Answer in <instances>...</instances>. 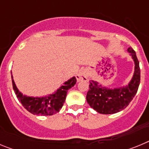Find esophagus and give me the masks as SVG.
I'll return each instance as SVG.
<instances>
[{
  "label": "esophagus",
  "mask_w": 149,
  "mask_h": 149,
  "mask_svg": "<svg viewBox=\"0 0 149 149\" xmlns=\"http://www.w3.org/2000/svg\"><path fill=\"white\" fill-rule=\"evenodd\" d=\"M76 78H77V82L80 81H88V74L86 70L79 71L78 73L76 74Z\"/></svg>",
  "instance_id": "obj_1"
}]
</instances>
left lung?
<instances>
[{
    "instance_id": "8db88e82",
    "label": "left lung",
    "mask_w": 149,
    "mask_h": 149,
    "mask_svg": "<svg viewBox=\"0 0 149 149\" xmlns=\"http://www.w3.org/2000/svg\"><path fill=\"white\" fill-rule=\"evenodd\" d=\"M127 51L134 61V73L131 81L123 87L110 88L94 81H89L86 101L89 106L101 114H113L126 108L132 101L140 83V68L136 53L131 47Z\"/></svg>"
}]
</instances>
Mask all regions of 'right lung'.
I'll use <instances>...</instances> for the list:
<instances>
[{
  "mask_svg": "<svg viewBox=\"0 0 149 149\" xmlns=\"http://www.w3.org/2000/svg\"><path fill=\"white\" fill-rule=\"evenodd\" d=\"M12 82L18 101L27 111L36 116H52L60 111L65 101L68 90L74 86L77 81L75 77H72L56 92L45 97H30L23 95L15 86L13 76Z\"/></svg>",
  "mask_w": 149,
  "mask_h": 149,
  "instance_id": "obj_1",
  "label": "right lung"
}]
</instances>
